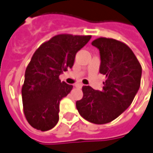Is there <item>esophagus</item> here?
Wrapping results in <instances>:
<instances>
[{
    "instance_id": "34e87169",
    "label": "esophagus",
    "mask_w": 153,
    "mask_h": 153,
    "mask_svg": "<svg viewBox=\"0 0 153 153\" xmlns=\"http://www.w3.org/2000/svg\"><path fill=\"white\" fill-rule=\"evenodd\" d=\"M75 86H76V87H78V88H81V87L83 86V84H81V83L75 84Z\"/></svg>"
}]
</instances>
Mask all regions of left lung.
Returning <instances> with one entry per match:
<instances>
[{"label":"left lung","mask_w":153,"mask_h":153,"mask_svg":"<svg viewBox=\"0 0 153 153\" xmlns=\"http://www.w3.org/2000/svg\"><path fill=\"white\" fill-rule=\"evenodd\" d=\"M91 44L100 54L99 73L106 77L101 91L89 85L76 102L79 115L90 123L105 124L123 114L140 86L142 69L129 47L116 39L99 37Z\"/></svg>","instance_id":"left-lung-1"}]
</instances>
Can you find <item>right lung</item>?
Returning <instances> with one entry per match:
<instances>
[{"mask_svg":"<svg viewBox=\"0 0 153 153\" xmlns=\"http://www.w3.org/2000/svg\"><path fill=\"white\" fill-rule=\"evenodd\" d=\"M91 36L61 34L43 43L31 57L22 86L24 113L37 130L48 131L59 121L60 101L73 89L59 75L72 68L76 53L89 42Z\"/></svg>","mask_w":153,"mask_h":153,"instance_id":"1","label":"right lung"}]
</instances>
